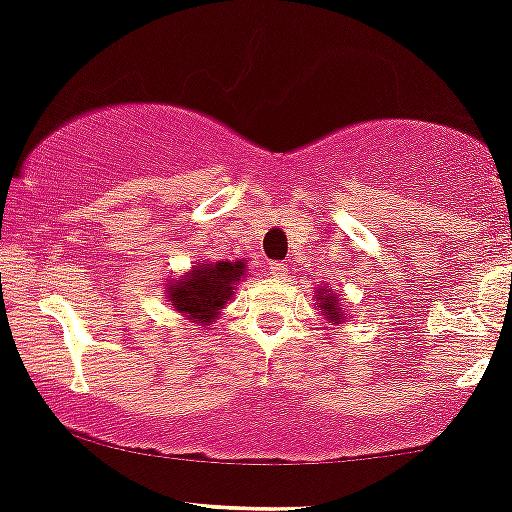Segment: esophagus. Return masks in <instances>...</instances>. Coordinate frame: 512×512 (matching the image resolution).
<instances>
[{"mask_svg": "<svg viewBox=\"0 0 512 512\" xmlns=\"http://www.w3.org/2000/svg\"><path fill=\"white\" fill-rule=\"evenodd\" d=\"M268 271H271L273 278H285L287 266L283 261H273V263H268Z\"/></svg>", "mask_w": 512, "mask_h": 512, "instance_id": "obj_1", "label": "esophagus"}]
</instances>
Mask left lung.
Returning a JSON list of instances; mask_svg holds the SVG:
<instances>
[{"instance_id": "1", "label": "left lung", "mask_w": 512, "mask_h": 512, "mask_svg": "<svg viewBox=\"0 0 512 512\" xmlns=\"http://www.w3.org/2000/svg\"><path fill=\"white\" fill-rule=\"evenodd\" d=\"M314 297L319 300L317 304L321 307V314H324V319L329 321V324H341V321H346V314H343L341 297H338V292H333L331 287L321 285Z\"/></svg>"}]
</instances>
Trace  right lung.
Returning a JSON list of instances; mask_svg holds the SVG:
<instances>
[{
	"label": "right lung",
	"mask_w": 512,
	"mask_h": 512,
	"mask_svg": "<svg viewBox=\"0 0 512 512\" xmlns=\"http://www.w3.org/2000/svg\"><path fill=\"white\" fill-rule=\"evenodd\" d=\"M246 278L244 261L198 263L191 273L166 285V297L176 312L193 319L198 326H210V321L232 300L234 290Z\"/></svg>",
	"instance_id": "obj_1"
}]
</instances>
